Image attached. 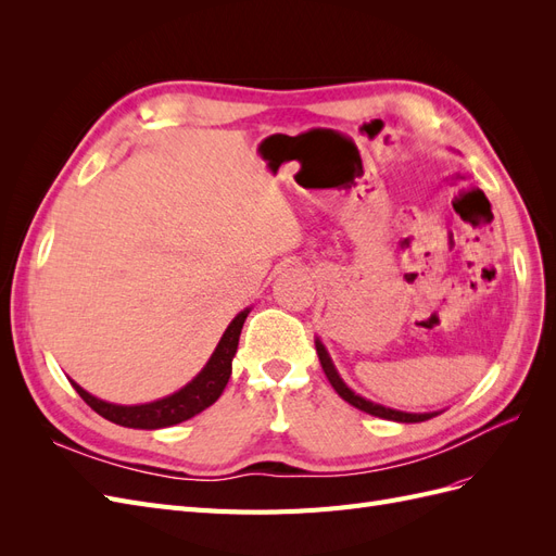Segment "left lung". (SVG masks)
<instances>
[{
	"instance_id": "8db88e82",
	"label": "left lung",
	"mask_w": 556,
	"mask_h": 556,
	"mask_svg": "<svg viewBox=\"0 0 556 556\" xmlns=\"http://www.w3.org/2000/svg\"><path fill=\"white\" fill-rule=\"evenodd\" d=\"M315 350H317L319 364H323V368H325V376L329 378L336 394H339L343 401H348L350 406H355V408H359V410H364L368 415H376V417H382V419H392V422H406V425H410V422H425V419H431V417L439 415V413H403V410H394V408H384V406H380V403H374V401H366L364 396L352 392L350 387L343 382V378L339 376V371H336L333 364H331L329 352L325 350V345H323V341H319V339H315Z\"/></svg>"
}]
</instances>
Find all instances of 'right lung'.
<instances>
[{
    "label": "right lung",
    "instance_id": "obj_1",
    "mask_svg": "<svg viewBox=\"0 0 556 556\" xmlns=\"http://www.w3.org/2000/svg\"><path fill=\"white\" fill-rule=\"evenodd\" d=\"M250 308L241 311L237 317L231 319L229 327L225 329L220 343H217L215 352L206 366L201 368V374L182 387V390L174 392L172 396H164L153 403H141V406H115V403L102 401L92 394L83 390L80 384L70 380L74 384V390L80 394V399L88 403V406L106 417L109 422L129 427V429H164V427H174L178 422H185L201 410H206L208 406L220 399L223 390L229 382L231 376V359L237 355L239 348V336L243 329V323L248 317Z\"/></svg>",
    "mask_w": 556,
    "mask_h": 556
}]
</instances>
